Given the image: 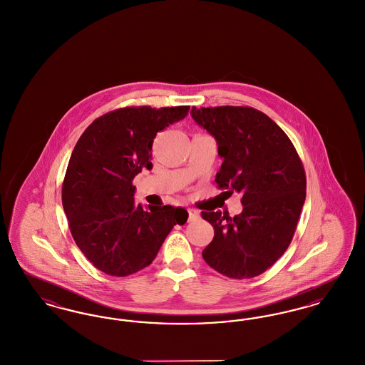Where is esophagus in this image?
Listing matches in <instances>:
<instances>
[{"label": "esophagus", "mask_w": 365, "mask_h": 365, "mask_svg": "<svg viewBox=\"0 0 365 365\" xmlns=\"http://www.w3.org/2000/svg\"><path fill=\"white\" fill-rule=\"evenodd\" d=\"M187 213H189V222H194V220H197L200 217V213L197 210H194V209H189Z\"/></svg>", "instance_id": "1"}]
</instances>
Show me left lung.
I'll list each match as a JSON object with an SVG mask.
<instances>
[{"instance_id": "left-lung-1", "label": "left lung", "mask_w": 365, "mask_h": 365, "mask_svg": "<svg viewBox=\"0 0 365 365\" xmlns=\"http://www.w3.org/2000/svg\"><path fill=\"white\" fill-rule=\"evenodd\" d=\"M190 113L217 142L219 189L242 195V212L232 219L220 210L201 212L215 228L202 257L227 278H255L293 240L307 195L304 165L284 131L255 108L192 106Z\"/></svg>"}]
</instances>
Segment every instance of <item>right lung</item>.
<instances>
[{"mask_svg": "<svg viewBox=\"0 0 365 365\" xmlns=\"http://www.w3.org/2000/svg\"><path fill=\"white\" fill-rule=\"evenodd\" d=\"M189 109L125 106L96 119L78 139L63 182V208L73 241L105 274L143 269L175 225L186 223V209L137 205L133 180L152 170L157 133L185 119Z\"/></svg>", "mask_w": 365, "mask_h": 365, "instance_id": "1", "label": "right lung"}]
</instances>
